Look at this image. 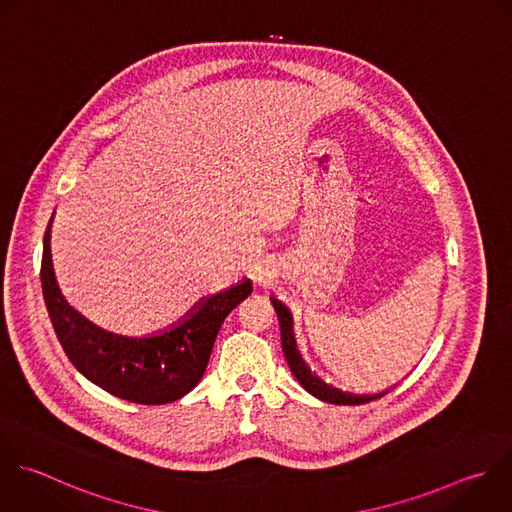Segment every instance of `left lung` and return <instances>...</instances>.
I'll return each mask as SVG.
<instances>
[{
	"label": "left lung",
	"mask_w": 512,
	"mask_h": 512,
	"mask_svg": "<svg viewBox=\"0 0 512 512\" xmlns=\"http://www.w3.org/2000/svg\"><path fill=\"white\" fill-rule=\"evenodd\" d=\"M272 306L278 314V324H280V336H282V352L286 356V362L292 370V374L296 376V380L316 398L330 402V404H364L376 398H382L384 394H388L390 390L378 392V394H352V392H342L330 384H326L324 380H320L316 374L310 372V368L306 366V362L302 360L298 348H296V340H294V332H292V314L290 310L278 302L276 298H270Z\"/></svg>",
	"instance_id": "left-lung-1"
}]
</instances>
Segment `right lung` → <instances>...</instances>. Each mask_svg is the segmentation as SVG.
Listing matches in <instances>:
<instances>
[{"label":"right lung","instance_id":"right-lung-1","mask_svg":"<svg viewBox=\"0 0 512 512\" xmlns=\"http://www.w3.org/2000/svg\"><path fill=\"white\" fill-rule=\"evenodd\" d=\"M50 226L44 240L42 292L70 362L90 382L130 402L166 404L188 394L204 376L222 322L250 296L252 282L244 280L198 302L172 330L148 338L120 336L92 324L62 296L52 268Z\"/></svg>","mask_w":512,"mask_h":512}]
</instances>
